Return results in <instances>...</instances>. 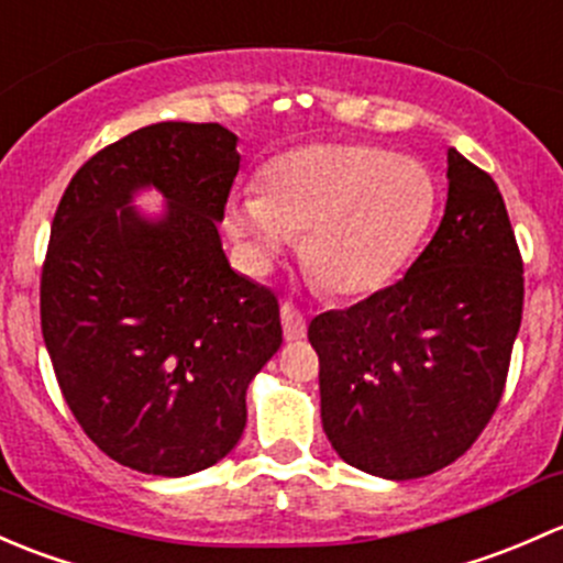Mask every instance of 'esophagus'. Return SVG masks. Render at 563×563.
I'll return each instance as SVG.
<instances>
[{"label":"esophagus","instance_id":"1","mask_svg":"<svg viewBox=\"0 0 563 563\" xmlns=\"http://www.w3.org/2000/svg\"><path fill=\"white\" fill-rule=\"evenodd\" d=\"M282 328H284V339L287 341L306 339V317L292 300H284L282 303Z\"/></svg>","mask_w":563,"mask_h":563}]
</instances>
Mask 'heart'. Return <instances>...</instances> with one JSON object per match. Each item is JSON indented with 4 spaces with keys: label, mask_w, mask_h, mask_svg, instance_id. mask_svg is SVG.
Masks as SVG:
<instances>
[{
    "label": "heart",
    "mask_w": 563,
    "mask_h": 563,
    "mask_svg": "<svg viewBox=\"0 0 563 563\" xmlns=\"http://www.w3.org/2000/svg\"><path fill=\"white\" fill-rule=\"evenodd\" d=\"M437 187L426 165L368 143H314L276 156L263 195L230 200L228 228L252 268L303 233L306 271L339 298L385 287L426 235Z\"/></svg>",
    "instance_id": "b5f03b06"
}]
</instances>
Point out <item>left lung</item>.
<instances>
[{"instance_id": "left-lung-1", "label": "left lung", "mask_w": 563, "mask_h": 563, "mask_svg": "<svg viewBox=\"0 0 563 563\" xmlns=\"http://www.w3.org/2000/svg\"><path fill=\"white\" fill-rule=\"evenodd\" d=\"M448 206L404 279L309 324L322 428L350 466L415 479L477 442L507 385L523 257L485 170L448 152Z\"/></svg>"}]
</instances>
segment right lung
<instances>
[{"label": "right lung", "mask_w": 563, "mask_h": 563, "mask_svg": "<svg viewBox=\"0 0 563 563\" xmlns=\"http://www.w3.org/2000/svg\"><path fill=\"white\" fill-rule=\"evenodd\" d=\"M222 124L162 121L80 167L51 224L43 339L86 437L121 466L187 477L246 426V387L282 346L279 300L230 268L217 222L241 167ZM154 186L159 220L129 206Z\"/></svg>", "instance_id": "obj_1"}]
</instances>
